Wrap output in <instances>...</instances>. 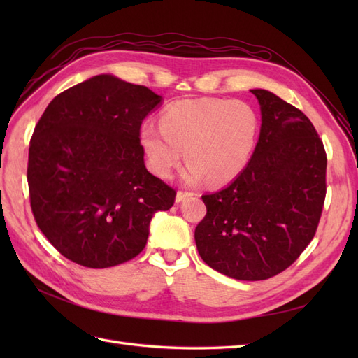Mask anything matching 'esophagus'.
<instances>
[{
  "label": "esophagus",
  "instance_id": "1",
  "mask_svg": "<svg viewBox=\"0 0 358 358\" xmlns=\"http://www.w3.org/2000/svg\"><path fill=\"white\" fill-rule=\"evenodd\" d=\"M191 196H192V192H189V191H178L176 201L180 203V201H183L187 197H191Z\"/></svg>",
  "mask_w": 358,
  "mask_h": 358
}]
</instances>
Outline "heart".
<instances>
[{
    "mask_svg": "<svg viewBox=\"0 0 358 358\" xmlns=\"http://www.w3.org/2000/svg\"><path fill=\"white\" fill-rule=\"evenodd\" d=\"M259 134V117L241 100L197 99L170 104L161 125L146 122L140 131L148 167L159 178L171 175L185 150L189 161L182 171L188 183L209 178L225 183L248 166Z\"/></svg>",
    "mask_w": 358,
    "mask_h": 358,
    "instance_id": "obj_1",
    "label": "heart"
}]
</instances>
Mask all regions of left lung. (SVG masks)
Segmentation results:
<instances>
[{"label":"left lung","instance_id":"obj_1","mask_svg":"<svg viewBox=\"0 0 358 358\" xmlns=\"http://www.w3.org/2000/svg\"><path fill=\"white\" fill-rule=\"evenodd\" d=\"M259 138L245 170L229 187L201 196L196 227L203 262L239 280L284 272L317 233L326 200L327 155L309 117L264 90Z\"/></svg>","mask_w":358,"mask_h":358}]
</instances>
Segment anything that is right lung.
Masks as SVG:
<instances>
[{
	"label": "right lung",
	"instance_id": "1",
	"mask_svg": "<svg viewBox=\"0 0 358 358\" xmlns=\"http://www.w3.org/2000/svg\"><path fill=\"white\" fill-rule=\"evenodd\" d=\"M161 96L100 74L53 99L32 133L29 203L41 233L70 262L113 267L143 251L155 212L176 191L145 167L140 127Z\"/></svg>",
	"mask_w": 358,
	"mask_h": 358
}]
</instances>
